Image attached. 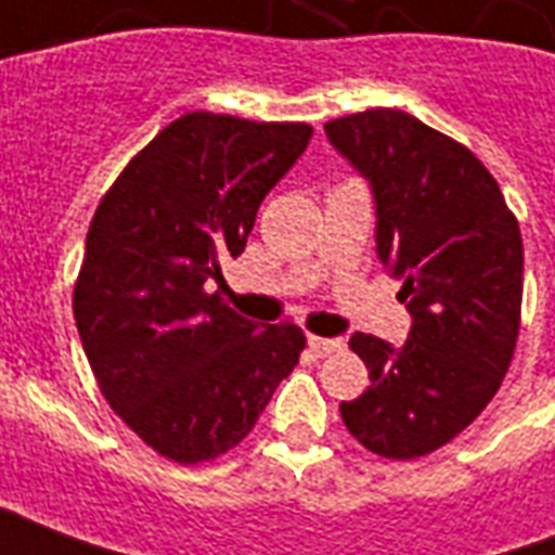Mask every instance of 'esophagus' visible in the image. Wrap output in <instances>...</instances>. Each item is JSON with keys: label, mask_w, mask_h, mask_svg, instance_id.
Instances as JSON below:
<instances>
[{"label": "esophagus", "mask_w": 555, "mask_h": 555, "mask_svg": "<svg viewBox=\"0 0 555 555\" xmlns=\"http://www.w3.org/2000/svg\"><path fill=\"white\" fill-rule=\"evenodd\" d=\"M341 338H321V336H309V350H312L314 357H330V353H336L341 350Z\"/></svg>", "instance_id": "34e87169"}]
</instances>
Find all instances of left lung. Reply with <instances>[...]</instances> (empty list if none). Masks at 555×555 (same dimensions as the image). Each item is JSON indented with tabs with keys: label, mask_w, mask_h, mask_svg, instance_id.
Masks as SVG:
<instances>
[{
	"label": "left lung",
	"mask_w": 555,
	"mask_h": 555,
	"mask_svg": "<svg viewBox=\"0 0 555 555\" xmlns=\"http://www.w3.org/2000/svg\"><path fill=\"white\" fill-rule=\"evenodd\" d=\"M372 183L377 255L401 279L413 326L404 348L350 336L372 386L341 401L369 452L413 461L454 440L496 396L520 330V225L481 159L401 109L324 125Z\"/></svg>",
	"instance_id": "obj_1"
}]
</instances>
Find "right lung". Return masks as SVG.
<instances>
[{
  "label": "right lung",
  "mask_w": 555,
  "mask_h": 555,
  "mask_svg": "<svg viewBox=\"0 0 555 555\" xmlns=\"http://www.w3.org/2000/svg\"><path fill=\"white\" fill-rule=\"evenodd\" d=\"M309 139L300 121L186 113L94 210L74 285L82 350L109 408L175 464L234 449L300 362V326L253 324L210 288Z\"/></svg>",
  "instance_id": "1"
}]
</instances>
